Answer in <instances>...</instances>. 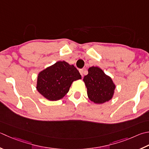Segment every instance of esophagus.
<instances>
[{"instance_id":"esophagus-1","label":"esophagus","mask_w":149,"mask_h":149,"mask_svg":"<svg viewBox=\"0 0 149 149\" xmlns=\"http://www.w3.org/2000/svg\"><path fill=\"white\" fill-rule=\"evenodd\" d=\"M79 73L80 74L82 75V76H83V74H84V70L83 69H80L79 70Z\"/></svg>"}]
</instances>
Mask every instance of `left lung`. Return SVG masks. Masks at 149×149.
<instances>
[{"label": "left lung", "instance_id": "left-lung-1", "mask_svg": "<svg viewBox=\"0 0 149 149\" xmlns=\"http://www.w3.org/2000/svg\"><path fill=\"white\" fill-rule=\"evenodd\" d=\"M83 81L87 88L88 98L94 103L102 104L112 99L115 84L101 68L94 66L90 68L88 74L84 77Z\"/></svg>", "mask_w": 149, "mask_h": 149}]
</instances>
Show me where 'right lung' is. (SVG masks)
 Segmentation results:
<instances>
[{"label": "right lung", "instance_id": "right-lung-1", "mask_svg": "<svg viewBox=\"0 0 149 149\" xmlns=\"http://www.w3.org/2000/svg\"><path fill=\"white\" fill-rule=\"evenodd\" d=\"M79 79L81 75L74 65L58 61L39 73L37 90L47 100L57 101L68 92L73 81Z\"/></svg>", "mask_w": 149, "mask_h": 149}]
</instances>
